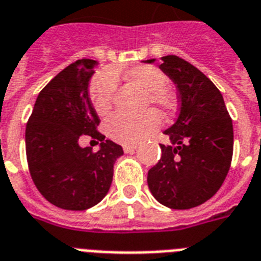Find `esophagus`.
I'll return each mask as SVG.
<instances>
[{
    "label": "esophagus",
    "mask_w": 261,
    "mask_h": 261,
    "mask_svg": "<svg viewBox=\"0 0 261 261\" xmlns=\"http://www.w3.org/2000/svg\"><path fill=\"white\" fill-rule=\"evenodd\" d=\"M137 149V145L132 144V145H124V152L125 153H133Z\"/></svg>",
    "instance_id": "1"
}]
</instances>
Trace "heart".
<instances>
[{
    "label": "heart",
    "instance_id": "obj_1",
    "mask_svg": "<svg viewBox=\"0 0 261 261\" xmlns=\"http://www.w3.org/2000/svg\"><path fill=\"white\" fill-rule=\"evenodd\" d=\"M125 76L147 93V103L156 105L166 113L174 110L175 97L167 89L168 78L162 70L153 66H137L128 70ZM116 86L117 78L113 71H103L93 79L90 98L99 116H105L112 109ZM159 126V114L153 110H148L140 116L120 113L106 122V133L112 140L129 145L144 140Z\"/></svg>",
    "mask_w": 261,
    "mask_h": 261
}]
</instances>
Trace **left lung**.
<instances>
[{
	"label": "left lung",
	"mask_w": 261,
	"mask_h": 261,
	"mask_svg": "<svg viewBox=\"0 0 261 261\" xmlns=\"http://www.w3.org/2000/svg\"><path fill=\"white\" fill-rule=\"evenodd\" d=\"M153 64L156 59L143 60ZM160 70L178 89V118L160 144L162 158L148 171V187L162 205L191 209L222 186L233 155V125L224 97L212 81L179 56L162 58Z\"/></svg>",
	"instance_id": "obj_1"
}]
</instances>
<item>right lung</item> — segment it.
<instances>
[{
    "instance_id": "obj_1",
    "label": "right lung",
    "mask_w": 261,
    "mask_h": 261,
    "mask_svg": "<svg viewBox=\"0 0 261 261\" xmlns=\"http://www.w3.org/2000/svg\"><path fill=\"white\" fill-rule=\"evenodd\" d=\"M97 60L81 59L60 71L37 95L25 129L29 172L40 194L64 210H86L99 203L113 180L122 147L105 140L89 97ZM82 134L101 141L100 149L79 145Z\"/></svg>"
}]
</instances>
